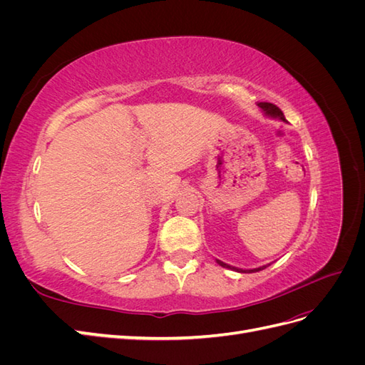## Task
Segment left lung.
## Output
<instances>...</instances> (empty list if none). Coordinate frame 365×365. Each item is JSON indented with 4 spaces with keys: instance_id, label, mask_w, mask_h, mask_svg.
Here are the masks:
<instances>
[{
    "instance_id": "8db88e82",
    "label": "left lung",
    "mask_w": 365,
    "mask_h": 365,
    "mask_svg": "<svg viewBox=\"0 0 365 365\" xmlns=\"http://www.w3.org/2000/svg\"><path fill=\"white\" fill-rule=\"evenodd\" d=\"M257 105H259V108H262V111L264 113V115L272 117V118H280V120L286 121V118H284L283 113L280 111V108H277V106L272 105V103H268V102H260V103H257ZM216 262L220 264V267H224V268H230V269L237 271V272H257V271H262V269H264V268L268 267V264H264V267H260V268H254V269H240V268L230 267V264H227V263H224V262H220V260H216Z\"/></svg>"
}]
</instances>
